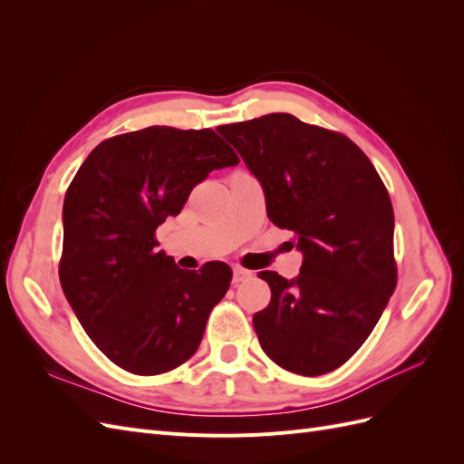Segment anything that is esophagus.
I'll use <instances>...</instances> for the list:
<instances>
[{
    "mask_svg": "<svg viewBox=\"0 0 464 464\" xmlns=\"http://www.w3.org/2000/svg\"><path fill=\"white\" fill-rule=\"evenodd\" d=\"M249 276H251V273H249V271L242 269V266H234V275H232L234 285H240V283H244V280H247Z\"/></svg>",
    "mask_w": 464,
    "mask_h": 464,
    "instance_id": "34e87169",
    "label": "esophagus"
}]
</instances>
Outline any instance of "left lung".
Instances as JSON below:
<instances>
[{"label": "left lung", "instance_id": "left-lung-1", "mask_svg": "<svg viewBox=\"0 0 464 464\" xmlns=\"http://www.w3.org/2000/svg\"><path fill=\"white\" fill-rule=\"evenodd\" d=\"M217 130L259 179L266 217L304 254L296 278L259 273L271 286L254 315L259 344L292 373H329L368 339L397 286L389 193L348 137L292 114Z\"/></svg>", "mask_w": 464, "mask_h": 464}]
</instances>
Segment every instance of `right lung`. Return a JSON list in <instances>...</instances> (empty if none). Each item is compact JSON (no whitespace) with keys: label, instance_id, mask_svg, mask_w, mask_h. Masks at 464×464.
<instances>
[{"label":"right lung","instance_id":"1","mask_svg":"<svg viewBox=\"0 0 464 464\" xmlns=\"http://www.w3.org/2000/svg\"><path fill=\"white\" fill-rule=\"evenodd\" d=\"M237 154L213 130L152 125L106 139L81 164L63 201L60 283L91 341L116 366L159 375L188 362L232 269L184 271L154 232L191 189Z\"/></svg>","mask_w":464,"mask_h":464}]
</instances>
